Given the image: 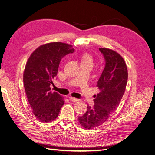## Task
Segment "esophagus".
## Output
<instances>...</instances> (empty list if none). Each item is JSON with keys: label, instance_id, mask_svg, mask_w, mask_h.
<instances>
[{"label": "esophagus", "instance_id": "34e87169", "mask_svg": "<svg viewBox=\"0 0 155 155\" xmlns=\"http://www.w3.org/2000/svg\"><path fill=\"white\" fill-rule=\"evenodd\" d=\"M69 99L71 100H72V101H73V102H77V101H78V100H79L78 99L73 98V97H72V96H69Z\"/></svg>", "mask_w": 155, "mask_h": 155}]
</instances>
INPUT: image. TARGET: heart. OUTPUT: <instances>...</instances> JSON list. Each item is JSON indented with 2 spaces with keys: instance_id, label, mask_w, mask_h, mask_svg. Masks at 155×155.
Wrapping results in <instances>:
<instances>
[{
  "instance_id": "b5f03b06",
  "label": "heart",
  "mask_w": 155,
  "mask_h": 155,
  "mask_svg": "<svg viewBox=\"0 0 155 155\" xmlns=\"http://www.w3.org/2000/svg\"><path fill=\"white\" fill-rule=\"evenodd\" d=\"M82 62L92 63V57L91 55H88V54H85V55H83V57H82Z\"/></svg>"
}]
</instances>
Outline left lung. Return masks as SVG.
Returning a JSON list of instances; mask_svg holds the SVG:
<instances>
[{
	"instance_id": "8db88e82",
	"label": "left lung",
	"mask_w": 155,
	"mask_h": 155,
	"mask_svg": "<svg viewBox=\"0 0 155 155\" xmlns=\"http://www.w3.org/2000/svg\"><path fill=\"white\" fill-rule=\"evenodd\" d=\"M99 50L106 62L96 85L100 92L94 96V107L88 106L86 113L78 117L81 125L85 129L100 126L108 120L120 104L127 82V69L123 57L110 49Z\"/></svg>"
}]
</instances>
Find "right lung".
I'll use <instances>...</instances> for the list:
<instances>
[{
  "instance_id": "add662e5",
  "label": "right lung",
  "mask_w": 155,
  "mask_h": 155,
  "mask_svg": "<svg viewBox=\"0 0 155 155\" xmlns=\"http://www.w3.org/2000/svg\"><path fill=\"white\" fill-rule=\"evenodd\" d=\"M74 49L61 42L42 45L31 54L24 71V86L32 112L41 122H51L58 117L64 104L59 94L50 91L58 71L61 59Z\"/></svg>"
}]
</instances>
